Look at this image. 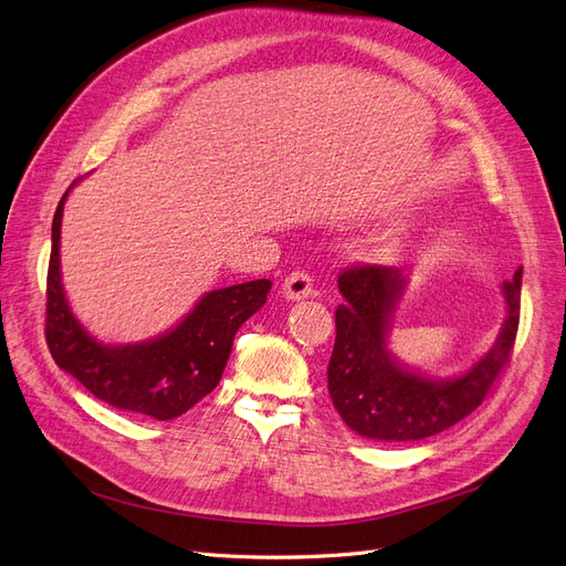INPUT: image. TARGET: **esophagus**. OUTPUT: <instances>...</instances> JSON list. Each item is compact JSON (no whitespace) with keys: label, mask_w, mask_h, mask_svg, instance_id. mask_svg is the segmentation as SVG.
I'll list each match as a JSON object with an SVG mask.
<instances>
[{"label":"esophagus","mask_w":566,"mask_h":566,"mask_svg":"<svg viewBox=\"0 0 566 566\" xmlns=\"http://www.w3.org/2000/svg\"><path fill=\"white\" fill-rule=\"evenodd\" d=\"M314 293V279L306 271H293L283 283L285 300H304Z\"/></svg>","instance_id":"1"}]
</instances>
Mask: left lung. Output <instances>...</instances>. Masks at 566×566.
<instances>
[{
  "mask_svg": "<svg viewBox=\"0 0 566 566\" xmlns=\"http://www.w3.org/2000/svg\"><path fill=\"white\" fill-rule=\"evenodd\" d=\"M335 347L328 391L339 418L366 439L399 443L449 430L486 399L507 366L520 325L522 266L503 283L507 316L493 347L455 378L437 380L397 361L387 347L406 279L394 266H352L339 273Z\"/></svg>",
  "mask_w": 566,
  "mask_h": 566,
  "instance_id": "obj_1",
  "label": "left lung"
}]
</instances>
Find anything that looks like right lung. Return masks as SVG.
Here are the masks:
<instances>
[{
	"mask_svg": "<svg viewBox=\"0 0 566 566\" xmlns=\"http://www.w3.org/2000/svg\"><path fill=\"white\" fill-rule=\"evenodd\" d=\"M71 188L63 193L51 224L44 325L49 352L61 370L108 406L156 420L179 418L219 385L233 337L262 310L271 281L212 290L172 331L153 339L134 345L98 342L75 318L61 283V219Z\"/></svg>",
	"mask_w": 566,
	"mask_h": 566,
	"instance_id": "1",
	"label": "right lung"
}]
</instances>
